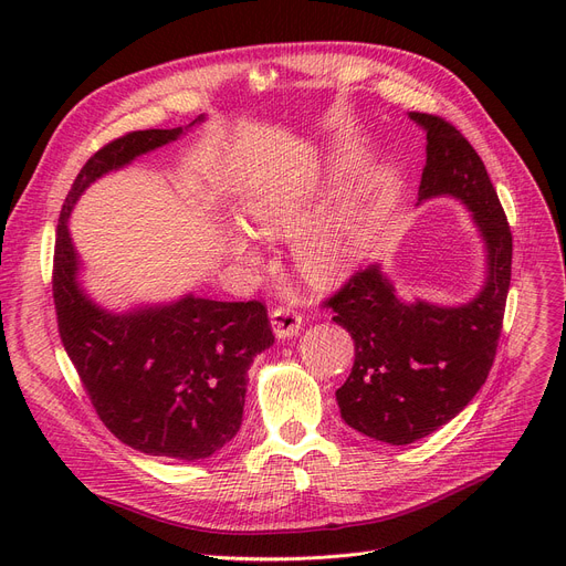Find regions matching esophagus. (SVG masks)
<instances>
[{
	"label": "esophagus",
	"mask_w": 566,
	"mask_h": 566,
	"mask_svg": "<svg viewBox=\"0 0 566 566\" xmlns=\"http://www.w3.org/2000/svg\"><path fill=\"white\" fill-rule=\"evenodd\" d=\"M271 325H273V333L277 339H286V337L298 335L301 325H303V316L291 307H275L271 312Z\"/></svg>",
	"instance_id": "esophagus-1"
}]
</instances>
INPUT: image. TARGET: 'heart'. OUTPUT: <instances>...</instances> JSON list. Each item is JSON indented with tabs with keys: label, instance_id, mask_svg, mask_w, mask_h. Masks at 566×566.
Instances as JSON below:
<instances>
[{
	"label": "heart",
	"instance_id": "obj_1",
	"mask_svg": "<svg viewBox=\"0 0 566 566\" xmlns=\"http://www.w3.org/2000/svg\"><path fill=\"white\" fill-rule=\"evenodd\" d=\"M305 224L303 213L293 203L280 199H263L252 206L250 229L256 235H291ZM235 252L252 259V250L243 243L235 245ZM350 256L348 227L337 222L303 233L295 243V261L301 271L314 282H333L344 273Z\"/></svg>",
	"mask_w": 566,
	"mask_h": 566
}]
</instances>
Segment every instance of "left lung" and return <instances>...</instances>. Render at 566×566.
Listing matches in <instances>:
<instances>
[{"instance_id": "1", "label": "left lung", "mask_w": 566, "mask_h": 566, "mask_svg": "<svg viewBox=\"0 0 566 566\" xmlns=\"http://www.w3.org/2000/svg\"><path fill=\"white\" fill-rule=\"evenodd\" d=\"M408 116L427 130L420 201L450 195L470 208L486 243L489 277L468 305L438 307L399 301L392 282L369 265L323 303L355 344L353 369L337 390L342 418L390 444L427 438L480 392L495 360L512 280V231L482 158L442 116Z\"/></svg>"}]
</instances>
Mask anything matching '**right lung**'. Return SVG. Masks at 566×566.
I'll list each match as a JSON object with an SVG mask.
<instances>
[{"instance_id":"add662e5","label":"right lung","mask_w":566,"mask_h":566,"mask_svg":"<svg viewBox=\"0 0 566 566\" xmlns=\"http://www.w3.org/2000/svg\"><path fill=\"white\" fill-rule=\"evenodd\" d=\"M181 133L135 130L84 163L56 224L52 298L59 337L103 424L137 452L197 461L241 429L248 369L275 342L265 305L186 295L163 307L107 312L77 282L80 263L66 224L73 203L96 178Z\"/></svg>"}]
</instances>
